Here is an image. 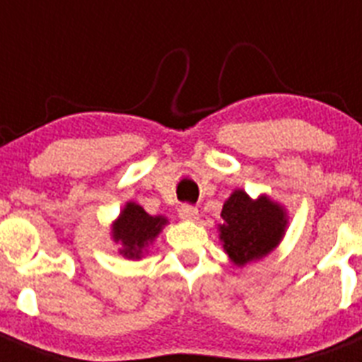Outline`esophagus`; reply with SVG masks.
<instances>
[{
  "instance_id": "1",
  "label": "esophagus",
  "mask_w": 362,
  "mask_h": 362,
  "mask_svg": "<svg viewBox=\"0 0 362 362\" xmlns=\"http://www.w3.org/2000/svg\"><path fill=\"white\" fill-rule=\"evenodd\" d=\"M179 216L185 221H196L199 217V210L196 206H192V204H183L181 210H179Z\"/></svg>"
}]
</instances>
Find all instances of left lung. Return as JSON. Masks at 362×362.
<instances>
[{
	"label": "left lung",
	"mask_w": 362,
	"mask_h": 362,
	"mask_svg": "<svg viewBox=\"0 0 362 362\" xmlns=\"http://www.w3.org/2000/svg\"><path fill=\"white\" fill-rule=\"evenodd\" d=\"M219 239L230 261L238 267L263 259L281 243L288 225L286 210L268 196L252 199L233 190L221 210Z\"/></svg>",
	"instance_id": "8db88e82"
}]
</instances>
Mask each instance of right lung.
<instances>
[{"instance_id": "obj_1", "label": "right lung", "mask_w": 362, "mask_h": 362, "mask_svg": "<svg viewBox=\"0 0 362 362\" xmlns=\"http://www.w3.org/2000/svg\"><path fill=\"white\" fill-rule=\"evenodd\" d=\"M166 223V217L150 216L143 206L130 201L112 225V239L121 245L119 254L123 257L141 259Z\"/></svg>"}]
</instances>
